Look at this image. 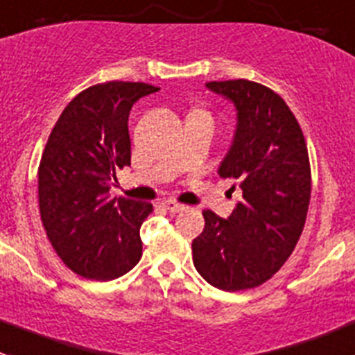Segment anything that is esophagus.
I'll return each instance as SVG.
<instances>
[{
	"label": "esophagus",
	"mask_w": 355,
	"mask_h": 355,
	"mask_svg": "<svg viewBox=\"0 0 355 355\" xmlns=\"http://www.w3.org/2000/svg\"><path fill=\"white\" fill-rule=\"evenodd\" d=\"M162 205H164V209H166V210H170V212H173V214L182 212V210L185 209V205H182V203H177V201H173V200L164 201V203H162Z\"/></svg>",
	"instance_id": "1"
}]
</instances>
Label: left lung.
Instances as JSON below:
<instances>
[{"label": "left lung", "instance_id": "obj_1", "mask_svg": "<svg viewBox=\"0 0 355 355\" xmlns=\"http://www.w3.org/2000/svg\"><path fill=\"white\" fill-rule=\"evenodd\" d=\"M205 86L237 110L233 141L217 173L235 178L242 196L228 219L203 212L193 261L207 283L239 292L270 279L301 237L311 196L308 148L293 113L270 88L248 79Z\"/></svg>", "mask_w": 355, "mask_h": 355}]
</instances>
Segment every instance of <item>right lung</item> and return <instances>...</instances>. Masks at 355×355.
<instances>
[{
	"label": "right lung",
	"mask_w": 355,
	"mask_h": 355,
	"mask_svg": "<svg viewBox=\"0 0 355 355\" xmlns=\"http://www.w3.org/2000/svg\"><path fill=\"white\" fill-rule=\"evenodd\" d=\"M159 88L110 81L76 95L54 125L40 166L38 205L63 263L88 279L129 272L143 253L139 228L152 203L111 198L116 171L130 166L129 113Z\"/></svg>",
	"instance_id": "1"
}]
</instances>
